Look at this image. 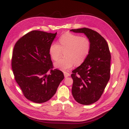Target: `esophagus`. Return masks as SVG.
<instances>
[{"label":"esophagus","mask_w":129,"mask_h":129,"mask_svg":"<svg viewBox=\"0 0 129 129\" xmlns=\"http://www.w3.org/2000/svg\"><path fill=\"white\" fill-rule=\"evenodd\" d=\"M64 75L65 78H67V77H68V76H70V74L68 73H67V72H64Z\"/></svg>","instance_id":"1"}]
</instances>
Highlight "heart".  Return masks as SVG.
Here are the masks:
<instances>
[{
	"label": "heart",
	"instance_id": "heart-1",
	"mask_svg": "<svg viewBox=\"0 0 129 129\" xmlns=\"http://www.w3.org/2000/svg\"><path fill=\"white\" fill-rule=\"evenodd\" d=\"M59 45L53 42L50 45L49 53L52 58L57 60L62 51L64 58H61L54 63L55 68L66 72L75 64L79 65L85 60L88 55L91 48L89 39L85 37H80L77 34L67 32L62 34L58 39Z\"/></svg>",
	"mask_w": 129,
	"mask_h": 129
}]
</instances>
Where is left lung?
I'll return each mask as SVG.
<instances>
[{
  "instance_id": "1",
  "label": "left lung",
  "mask_w": 129,
  "mask_h": 129,
  "mask_svg": "<svg viewBox=\"0 0 129 129\" xmlns=\"http://www.w3.org/2000/svg\"><path fill=\"white\" fill-rule=\"evenodd\" d=\"M84 33L91 43L88 55L72 71V95L80 104L90 105L98 101L110 79L111 55L107 42L95 30L87 28L71 29Z\"/></svg>"
}]
</instances>
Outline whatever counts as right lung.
Segmentation results:
<instances>
[{
	"label": "right lung",
	"mask_w": 129,
	"mask_h": 129,
	"mask_svg": "<svg viewBox=\"0 0 129 129\" xmlns=\"http://www.w3.org/2000/svg\"><path fill=\"white\" fill-rule=\"evenodd\" d=\"M56 34L33 30L14 46L12 68L15 80L26 98L32 102L41 103L49 100L64 79L61 71L50 70L53 64L49 48Z\"/></svg>",
	"instance_id": "add662e5"
}]
</instances>
